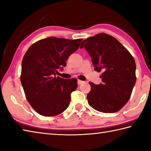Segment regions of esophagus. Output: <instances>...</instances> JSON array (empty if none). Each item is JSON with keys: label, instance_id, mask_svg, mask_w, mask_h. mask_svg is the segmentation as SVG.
Returning a JSON list of instances; mask_svg holds the SVG:
<instances>
[{"label": "esophagus", "instance_id": "obj_1", "mask_svg": "<svg viewBox=\"0 0 151 151\" xmlns=\"http://www.w3.org/2000/svg\"><path fill=\"white\" fill-rule=\"evenodd\" d=\"M84 81H80V80H78V84H79V85H81V84H82V83H84Z\"/></svg>", "mask_w": 151, "mask_h": 151}]
</instances>
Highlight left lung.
<instances>
[{"instance_id":"8db88e82","label":"left lung","mask_w":151,"mask_h":151,"mask_svg":"<svg viewBox=\"0 0 151 151\" xmlns=\"http://www.w3.org/2000/svg\"><path fill=\"white\" fill-rule=\"evenodd\" d=\"M91 58L96 71L103 72L102 83L90 82L88 103L95 110L105 113L120 111L130 98L136 81V65L134 58L116 38L99 33L82 41Z\"/></svg>"}]
</instances>
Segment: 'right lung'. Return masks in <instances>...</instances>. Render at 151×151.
Masks as SVG:
<instances>
[{
  "mask_svg": "<svg viewBox=\"0 0 151 151\" xmlns=\"http://www.w3.org/2000/svg\"><path fill=\"white\" fill-rule=\"evenodd\" d=\"M82 39L48 37L32 44L22 63L21 82L26 98L38 114L53 116L66 110L77 80L56 76L58 70L78 50Z\"/></svg>",
  "mask_w": 151,
  "mask_h": 151,
  "instance_id": "1",
  "label": "right lung"
}]
</instances>
